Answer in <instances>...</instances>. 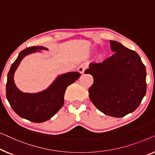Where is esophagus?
I'll use <instances>...</instances> for the list:
<instances>
[{"mask_svg": "<svg viewBox=\"0 0 155 155\" xmlns=\"http://www.w3.org/2000/svg\"><path fill=\"white\" fill-rule=\"evenodd\" d=\"M87 69V65L86 64H81L79 67H78V71H79L80 73H84V71L86 70V69Z\"/></svg>", "mask_w": 155, "mask_h": 155, "instance_id": "34e87169", "label": "esophagus"}]
</instances>
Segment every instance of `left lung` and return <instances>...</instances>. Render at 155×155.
<instances>
[{"instance_id": "8db88e82", "label": "left lung", "mask_w": 155, "mask_h": 155, "mask_svg": "<svg viewBox=\"0 0 155 155\" xmlns=\"http://www.w3.org/2000/svg\"><path fill=\"white\" fill-rule=\"evenodd\" d=\"M112 56L91 62L85 73L93 77L89 88L93 104L104 114L122 117L140 105L147 90L145 66L138 54L110 41Z\"/></svg>"}]
</instances>
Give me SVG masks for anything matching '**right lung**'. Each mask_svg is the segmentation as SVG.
Segmentation results:
<instances>
[{
	"mask_svg": "<svg viewBox=\"0 0 155 155\" xmlns=\"http://www.w3.org/2000/svg\"><path fill=\"white\" fill-rule=\"evenodd\" d=\"M48 50L43 46H31L21 51L17 60L12 63L6 84V97L12 110L21 118L35 123L49 120L64 104V95L67 86L80 77L78 72H69L61 75L47 90L38 93L21 92L15 86L13 75L21 60L25 55L38 51Z\"/></svg>",
	"mask_w": 155,
	"mask_h": 155,
	"instance_id": "add662e5",
	"label": "right lung"
}]
</instances>
